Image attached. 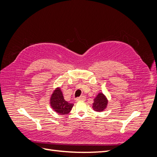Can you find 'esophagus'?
<instances>
[{"mask_svg": "<svg viewBox=\"0 0 157 157\" xmlns=\"http://www.w3.org/2000/svg\"><path fill=\"white\" fill-rule=\"evenodd\" d=\"M85 96H80L79 98H78L77 99H76V100L77 101H80V100H84L85 99Z\"/></svg>", "mask_w": 157, "mask_h": 157, "instance_id": "1", "label": "esophagus"}]
</instances>
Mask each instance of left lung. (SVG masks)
I'll return each instance as SVG.
<instances>
[{
  "label": "left lung",
  "mask_w": 157,
  "mask_h": 157,
  "mask_svg": "<svg viewBox=\"0 0 157 157\" xmlns=\"http://www.w3.org/2000/svg\"><path fill=\"white\" fill-rule=\"evenodd\" d=\"M107 105V100L103 94H99L97 97L94 99L93 103V109L94 111L98 112L103 111Z\"/></svg>",
  "instance_id": "8db88e82"
}]
</instances>
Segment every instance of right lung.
<instances>
[{
  "instance_id": "add662e5",
  "label": "right lung",
  "mask_w": 157,
  "mask_h": 157,
  "mask_svg": "<svg viewBox=\"0 0 157 157\" xmlns=\"http://www.w3.org/2000/svg\"><path fill=\"white\" fill-rule=\"evenodd\" d=\"M50 105L54 110L60 115L68 114L72 109L73 104L66 101L60 88H56L50 98Z\"/></svg>"
}]
</instances>
